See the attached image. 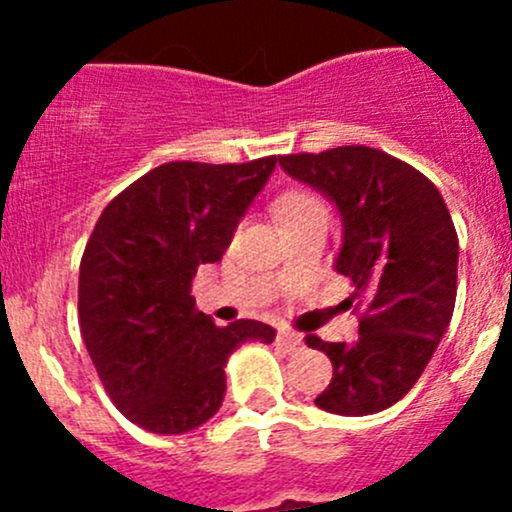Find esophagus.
<instances>
[{
    "instance_id": "1",
    "label": "esophagus",
    "mask_w": 512,
    "mask_h": 512,
    "mask_svg": "<svg viewBox=\"0 0 512 512\" xmlns=\"http://www.w3.org/2000/svg\"><path fill=\"white\" fill-rule=\"evenodd\" d=\"M277 342H280L282 347H285V352H299V349L304 347V342H302V337H299V334L285 332V329H282V332L277 334Z\"/></svg>"
}]
</instances>
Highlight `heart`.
Masks as SVG:
<instances>
[{
    "mask_svg": "<svg viewBox=\"0 0 512 512\" xmlns=\"http://www.w3.org/2000/svg\"><path fill=\"white\" fill-rule=\"evenodd\" d=\"M275 218L282 230L317 223V220H327V205L307 190H289L275 200Z\"/></svg>",
    "mask_w": 512,
    "mask_h": 512,
    "instance_id": "b5f03b06",
    "label": "heart"
}]
</instances>
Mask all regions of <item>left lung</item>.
I'll list each match as a JSON object with an SVG mask.
<instances>
[{
  "instance_id": "1",
  "label": "left lung",
  "mask_w": 512,
  "mask_h": 512,
  "mask_svg": "<svg viewBox=\"0 0 512 512\" xmlns=\"http://www.w3.org/2000/svg\"><path fill=\"white\" fill-rule=\"evenodd\" d=\"M289 178L322 193L342 218L334 270L366 302L359 337L312 349L334 376L314 399L339 416H369L404 399L446 334L456 304L458 235L436 185L404 160L366 146L280 156Z\"/></svg>"
}]
</instances>
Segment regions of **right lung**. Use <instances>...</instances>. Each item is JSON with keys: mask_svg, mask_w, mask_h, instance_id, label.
Instances as JSON below:
<instances>
[{"mask_svg": "<svg viewBox=\"0 0 512 512\" xmlns=\"http://www.w3.org/2000/svg\"><path fill=\"white\" fill-rule=\"evenodd\" d=\"M277 158L250 163L173 160L106 205L79 270L81 337L123 416L160 436L218 414L225 366L245 342H275L255 319L215 327L195 309L200 265L223 260Z\"/></svg>", "mask_w": 512, "mask_h": 512, "instance_id": "1", "label": "right lung"}]
</instances>
